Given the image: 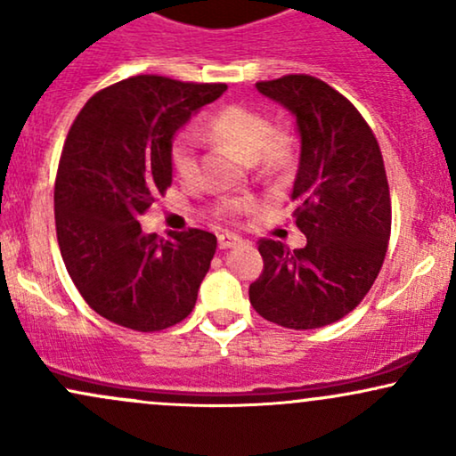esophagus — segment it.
Listing matches in <instances>:
<instances>
[{"label":"esophagus","mask_w":456,"mask_h":456,"mask_svg":"<svg viewBox=\"0 0 456 456\" xmlns=\"http://www.w3.org/2000/svg\"><path fill=\"white\" fill-rule=\"evenodd\" d=\"M238 244H242V238H240V235H235V233L218 235V246H221V248H233V246H238Z\"/></svg>","instance_id":"1"}]
</instances>
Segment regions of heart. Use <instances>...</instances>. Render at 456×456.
I'll list each match as a JSON object with an SVG mask.
<instances>
[{
	"label": "heart",
	"instance_id": "1",
	"mask_svg": "<svg viewBox=\"0 0 456 456\" xmlns=\"http://www.w3.org/2000/svg\"><path fill=\"white\" fill-rule=\"evenodd\" d=\"M203 134L214 143L233 148L253 160L259 169L274 171L287 165L291 159V139L281 130L272 128L270 118L257 109L229 104L218 109L203 124ZM171 169L182 184H192L199 175V154L191 134H180L174 139L169 151ZM229 212L248 210V201H229Z\"/></svg>",
	"mask_w": 456,
	"mask_h": 456
}]
</instances>
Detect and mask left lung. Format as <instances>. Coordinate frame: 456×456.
Listing matches in <instances>:
<instances>
[{
	"label": "left lung",
	"instance_id": "8db88e82",
	"mask_svg": "<svg viewBox=\"0 0 456 456\" xmlns=\"http://www.w3.org/2000/svg\"><path fill=\"white\" fill-rule=\"evenodd\" d=\"M257 90L296 115L291 201L306 246L259 240L264 272L248 287L250 305L282 328H322L362 302L384 264L392 224L384 159L358 109L322 78L287 75Z\"/></svg>",
	"mask_w": 456,
	"mask_h": 456
}]
</instances>
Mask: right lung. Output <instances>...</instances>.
Instances as JSON below:
<instances>
[{"label": "right lung", "instance_id": "1", "mask_svg": "<svg viewBox=\"0 0 456 456\" xmlns=\"http://www.w3.org/2000/svg\"><path fill=\"white\" fill-rule=\"evenodd\" d=\"M224 83L137 75L96 92L72 122L55 177V229L68 274L98 315L156 332L195 308L216 253L203 229L143 233L139 216L171 186V141Z\"/></svg>", "mask_w": 456, "mask_h": 456}]
</instances>
